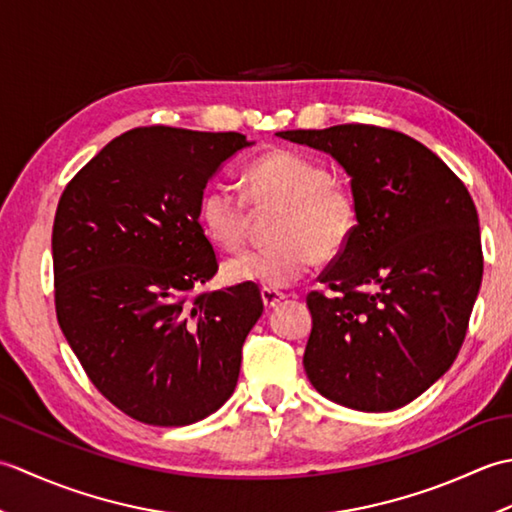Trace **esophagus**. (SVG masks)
<instances>
[{"label":"esophagus","mask_w":512,"mask_h":512,"mask_svg":"<svg viewBox=\"0 0 512 512\" xmlns=\"http://www.w3.org/2000/svg\"><path fill=\"white\" fill-rule=\"evenodd\" d=\"M286 299V295L284 292H279V290H270V288H262V301H264V306H266V310H273V308H277L281 301Z\"/></svg>","instance_id":"obj_1"}]
</instances>
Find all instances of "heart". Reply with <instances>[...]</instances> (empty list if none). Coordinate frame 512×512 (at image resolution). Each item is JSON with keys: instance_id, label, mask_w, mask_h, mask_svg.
<instances>
[{"instance_id": "heart-1", "label": "heart", "mask_w": 512, "mask_h": 512, "mask_svg": "<svg viewBox=\"0 0 512 512\" xmlns=\"http://www.w3.org/2000/svg\"><path fill=\"white\" fill-rule=\"evenodd\" d=\"M248 193L228 180H213L198 202V220L215 246L233 250L248 237L253 204L259 211L284 209L277 246L244 250L224 264L233 284L286 288L317 259L330 262L352 244L358 228V200L343 182L332 180L323 162L290 149L259 156L246 171Z\"/></svg>"}]
</instances>
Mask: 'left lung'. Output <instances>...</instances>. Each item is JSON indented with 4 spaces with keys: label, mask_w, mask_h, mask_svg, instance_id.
Masks as SVG:
<instances>
[{
    "label": "left lung",
    "mask_w": 512,
    "mask_h": 512,
    "mask_svg": "<svg viewBox=\"0 0 512 512\" xmlns=\"http://www.w3.org/2000/svg\"><path fill=\"white\" fill-rule=\"evenodd\" d=\"M277 136L330 154L358 200L352 244L312 290L303 367L321 396L394 411L447 372L482 284L477 209L464 182L418 140L376 125Z\"/></svg>",
    "instance_id": "obj_1"
}]
</instances>
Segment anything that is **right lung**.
Instances as JSON below:
<instances>
[{
	"mask_svg": "<svg viewBox=\"0 0 512 512\" xmlns=\"http://www.w3.org/2000/svg\"><path fill=\"white\" fill-rule=\"evenodd\" d=\"M237 132L136 127L65 187L52 226L54 308L92 385L154 427H184L231 398L264 312L255 284L200 292L217 257L198 202Z\"/></svg>",
	"mask_w": 512,
	"mask_h": 512,
	"instance_id": "1",
	"label": "right lung"
}]
</instances>
